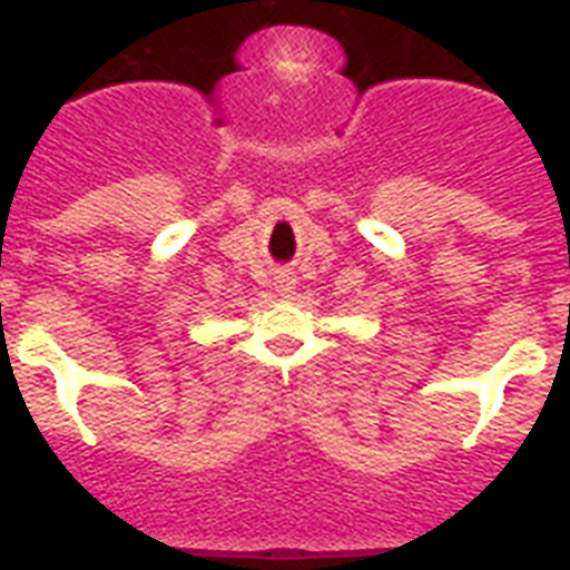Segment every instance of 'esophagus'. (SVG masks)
Listing matches in <instances>:
<instances>
[{
    "mask_svg": "<svg viewBox=\"0 0 570 570\" xmlns=\"http://www.w3.org/2000/svg\"><path fill=\"white\" fill-rule=\"evenodd\" d=\"M275 289L281 295H293L295 293V275H293V272H281V275L275 277Z\"/></svg>",
    "mask_w": 570,
    "mask_h": 570,
    "instance_id": "34e87169",
    "label": "esophagus"
}]
</instances>
